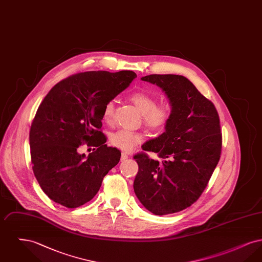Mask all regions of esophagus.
<instances>
[{
    "label": "esophagus",
    "instance_id": "1",
    "mask_svg": "<svg viewBox=\"0 0 262 262\" xmlns=\"http://www.w3.org/2000/svg\"><path fill=\"white\" fill-rule=\"evenodd\" d=\"M128 158V155L126 153H122V156H121V161H125Z\"/></svg>",
    "mask_w": 262,
    "mask_h": 262
}]
</instances>
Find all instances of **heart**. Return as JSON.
Listing matches in <instances>:
<instances>
[{
	"mask_svg": "<svg viewBox=\"0 0 262 262\" xmlns=\"http://www.w3.org/2000/svg\"><path fill=\"white\" fill-rule=\"evenodd\" d=\"M132 102L137 106L139 112L143 115V122L150 128L158 129L166 125L170 118V110L165 105H156V98L145 92H135L130 96ZM114 113L113 101L108 102L103 111V119L110 121ZM143 140L141 134L120 129L111 137V143L120 149L129 151Z\"/></svg>",
	"mask_w": 262,
	"mask_h": 262,
	"instance_id": "heart-1",
	"label": "heart"
}]
</instances>
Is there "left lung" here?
<instances>
[{
	"instance_id": "left-lung-1",
	"label": "left lung",
	"mask_w": 262,
	"mask_h": 262,
	"mask_svg": "<svg viewBox=\"0 0 262 262\" xmlns=\"http://www.w3.org/2000/svg\"><path fill=\"white\" fill-rule=\"evenodd\" d=\"M141 80L162 89L171 113L162 135L142 145L162 161L143 153L134 157L138 164L134 189L155 215L182 211L200 198L219 162V116L211 101L183 75H150Z\"/></svg>"
}]
</instances>
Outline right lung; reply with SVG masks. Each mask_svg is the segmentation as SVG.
I'll return each mask as SVG.
<instances>
[{
	"mask_svg": "<svg viewBox=\"0 0 262 262\" xmlns=\"http://www.w3.org/2000/svg\"><path fill=\"white\" fill-rule=\"evenodd\" d=\"M136 77L132 71L81 73L60 81L45 96L30 127L29 145L33 173L50 200L75 208L98 192L121 158L99 130L104 107ZM84 141L97 147L88 157L77 152Z\"/></svg>",
	"mask_w": 262,
	"mask_h": 262,
	"instance_id": "add662e5",
	"label": "right lung"
}]
</instances>
